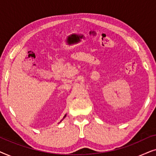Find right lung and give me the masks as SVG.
<instances>
[{"label": "right lung", "instance_id": "obj_1", "mask_svg": "<svg viewBox=\"0 0 156 156\" xmlns=\"http://www.w3.org/2000/svg\"><path fill=\"white\" fill-rule=\"evenodd\" d=\"M66 115H67V114H65V116H64V118H65V117L66 116ZM64 118H63V119H64ZM62 121V120H61V121ZM61 121H60V122H61ZM60 122H59V123H60Z\"/></svg>", "mask_w": 156, "mask_h": 156}]
</instances>
